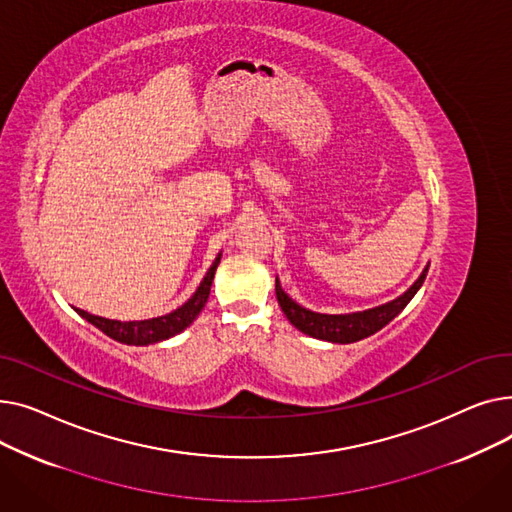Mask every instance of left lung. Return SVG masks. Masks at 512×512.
I'll return each mask as SVG.
<instances>
[{"instance_id": "obj_1", "label": "left lung", "mask_w": 512, "mask_h": 512, "mask_svg": "<svg viewBox=\"0 0 512 512\" xmlns=\"http://www.w3.org/2000/svg\"><path fill=\"white\" fill-rule=\"evenodd\" d=\"M425 276H427V267L419 276V280L396 301L363 311V313H351V315H324V313H313L309 309H303L282 290L278 278H276V297L290 324L297 330H301L303 334H309L319 340L348 344V342L363 340L382 330L386 324H390V321L415 297V292L421 288Z\"/></svg>"}]
</instances>
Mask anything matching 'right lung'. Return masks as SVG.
I'll list each match as a JSON object with an SVG mask.
<instances>
[{"label":"right lung","mask_w":512,"mask_h":512,"mask_svg":"<svg viewBox=\"0 0 512 512\" xmlns=\"http://www.w3.org/2000/svg\"><path fill=\"white\" fill-rule=\"evenodd\" d=\"M220 257L222 255L215 257L213 265L209 267V272L205 274L203 282L199 284V288H197L193 297L188 299L182 307H178L176 311H172L168 315L145 319V321H116V319H105V317H99V315H91L83 309H76V313L80 317H85L89 324L99 328L103 334H107L118 342H124V344L145 346V344H155V342H161V340H168V338L180 334L184 328L191 326L193 319L205 307L209 290H211V282H213V274L220 265Z\"/></svg>","instance_id":"right-lung-1"}]
</instances>
